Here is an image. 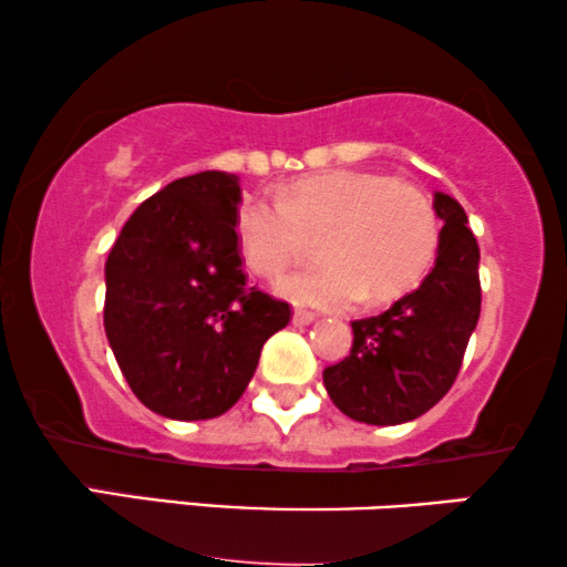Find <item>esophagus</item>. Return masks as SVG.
I'll list each match as a JSON object with an SVG mask.
<instances>
[{"mask_svg": "<svg viewBox=\"0 0 567 567\" xmlns=\"http://www.w3.org/2000/svg\"><path fill=\"white\" fill-rule=\"evenodd\" d=\"M315 320H317V315L309 312V309H293V324H309Z\"/></svg>", "mask_w": 567, "mask_h": 567, "instance_id": "34e87169", "label": "esophagus"}]
</instances>
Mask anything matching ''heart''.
I'll return each mask as SVG.
<instances>
[{"mask_svg": "<svg viewBox=\"0 0 567 567\" xmlns=\"http://www.w3.org/2000/svg\"><path fill=\"white\" fill-rule=\"evenodd\" d=\"M320 237V262L284 276L281 297L307 307L386 301L421 281L439 247V214L429 193L377 173L332 169L293 181L278 200L245 198L235 239L245 268L281 276Z\"/></svg>", "mask_w": 567, "mask_h": 567, "instance_id": "1", "label": "heart"}]
</instances>
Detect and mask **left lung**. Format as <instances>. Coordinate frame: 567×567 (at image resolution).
I'll return each instance as SVG.
<instances>
[{"label":"left lung","instance_id":"obj_1","mask_svg":"<svg viewBox=\"0 0 567 567\" xmlns=\"http://www.w3.org/2000/svg\"><path fill=\"white\" fill-rule=\"evenodd\" d=\"M436 266L386 312L351 322L353 348L322 371L340 413L369 425L415 421L452 390L480 320V247L467 214L446 193L433 196Z\"/></svg>","mask_w":567,"mask_h":567}]
</instances>
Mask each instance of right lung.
I'll return each instance as SVG.
<instances>
[{
  "label": "right lung",
  "instance_id": "right-lung-1",
  "mask_svg": "<svg viewBox=\"0 0 567 567\" xmlns=\"http://www.w3.org/2000/svg\"><path fill=\"white\" fill-rule=\"evenodd\" d=\"M239 177L206 169L131 214L105 262V336L138 400L173 421L235 405L291 309L247 286L235 239Z\"/></svg>",
  "mask_w": 567,
  "mask_h": 567
}]
</instances>
